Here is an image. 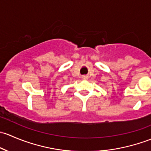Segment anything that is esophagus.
<instances>
[{"label":"esophagus","mask_w":151,"mask_h":151,"mask_svg":"<svg viewBox=\"0 0 151 151\" xmlns=\"http://www.w3.org/2000/svg\"><path fill=\"white\" fill-rule=\"evenodd\" d=\"M83 79H86L87 77H86V76H83Z\"/></svg>","instance_id":"34e87169"}]
</instances>
